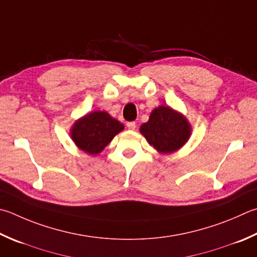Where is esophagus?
<instances>
[{
  "mask_svg": "<svg viewBox=\"0 0 257 257\" xmlns=\"http://www.w3.org/2000/svg\"><path fill=\"white\" fill-rule=\"evenodd\" d=\"M127 127L129 130H135L136 129V122L135 121H129V122H127Z\"/></svg>",
  "mask_w": 257,
  "mask_h": 257,
  "instance_id": "esophagus-1",
  "label": "esophagus"
}]
</instances>
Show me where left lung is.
I'll list each match as a JSON object with an SVG mask.
<instances>
[{
	"instance_id": "1",
	"label": "left lung",
	"mask_w": 257,
	"mask_h": 257,
	"mask_svg": "<svg viewBox=\"0 0 257 257\" xmlns=\"http://www.w3.org/2000/svg\"><path fill=\"white\" fill-rule=\"evenodd\" d=\"M141 133L160 153L175 152L188 142L191 129L183 115L170 106H158L142 124Z\"/></svg>"
}]
</instances>
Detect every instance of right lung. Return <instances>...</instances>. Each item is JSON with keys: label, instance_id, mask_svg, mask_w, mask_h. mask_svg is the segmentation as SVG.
I'll use <instances>...</instances> for the list:
<instances>
[{"label": "right lung", "instance_id": "add662e5", "mask_svg": "<svg viewBox=\"0 0 257 257\" xmlns=\"http://www.w3.org/2000/svg\"><path fill=\"white\" fill-rule=\"evenodd\" d=\"M123 124L111 118L104 111H94L76 121L72 129V138L78 148L91 155L101 153Z\"/></svg>", "mask_w": 257, "mask_h": 257}]
</instances>
